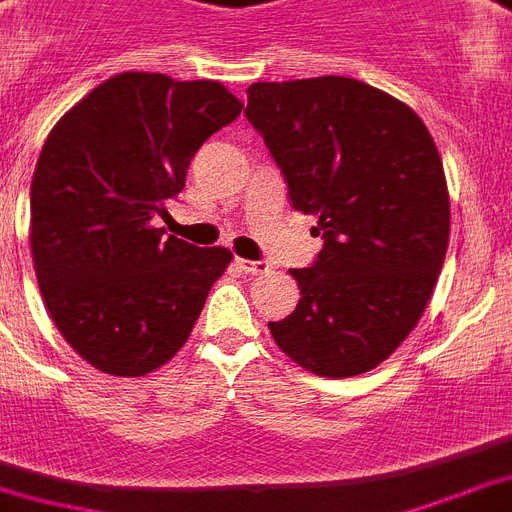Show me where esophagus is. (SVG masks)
I'll list each match as a JSON object with an SVG mask.
<instances>
[{
    "instance_id": "1",
    "label": "esophagus",
    "mask_w": 512,
    "mask_h": 512,
    "mask_svg": "<svg viewBox=\"0 0 512 512\" xmlns=\"http://www.w3.org/2000/svg\"><path fill=\"white\" fill-rule=\"evenodd\" d=\"M236 265H239L244 273H249V276H257V273L268 270V263H263V260H244V257H236Z\"/></svg>"
}]
</instances>
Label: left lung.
Segmentation results:
<instances>
[{"instance_id":"8db88e82","label":"left lung","mask_w":512,"mask_h":512,"mask_svg":"<svg viewBox=\"0 0 512 512\" xmlns=\"http://www.w3.org/2000/svg\"><path fill=\"white\" fill-rule=\"evenodd\" d=\"M244 114L325 239L312 268L291 270L302 299L270 333L315 375H364L416 328L445 263L435 140L411 106L354 77L252 83Z\"/></svg>"}]
</instances>
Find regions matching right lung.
I'll return each mask as SVG.
<instances>
[{
    "label": "right lung",
    "mask_w": 512,
    "mask_h": 512,
    "mask_svg": "<svg viewBox=\"0 0 512 512\" xmlns=\"http://www.w3.org/2000/svg\"><path fill=\"white\" fill-rule=\"evenodd\" d=\"M242 114L216 80L122 72L46 137L30 182V252L51 320L90 367L143 377L190 338L226 247L163 236L153 218L192 156Z\"/></svg>",
    "instance_id": "1"
}]
</instances>
